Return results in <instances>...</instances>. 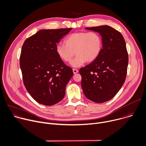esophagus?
<instances>
[{
    "label": "esophagus",
    "instance_id": "obj_1",
    "mask_svg": "<svg viewBox=\"0 0 146 146\" xmlns=\"http://www.w3.org/2000/svg\"><path fill=\"white\" fill-rule=\"evenodd\" d=\"M72 71H73V72H74V74H77L78 72V70H76V69H73Z\"/></svg>",
    "mask_w": 146,
    "mask_h": 146
}]
</instances>
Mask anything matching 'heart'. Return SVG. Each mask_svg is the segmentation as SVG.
<instances>
[{"instance_id":"heart-1","label":"heart","mask_w":146,"mask_h":146,"mask_svg":"<svg viewBox=\"0 0 146 146\" xmlns=\"http://www.w3.org/2000/svg\"><path fill=\"white\" fill-rule=\"evenodd\" d=\"M64 44L56 46V53L63 61L69 63L73 57H76L71 63L74 68L82 66L86 62L91 63L100 54L103 42L102 37L97 32H76L70 35Z\"/></svg>"}]
</instances>
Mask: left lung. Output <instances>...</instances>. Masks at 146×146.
<instances>
[{
	"label": "left lung",
	"instance_id": "obj_1",
	"mask_svg": "<svg viewBox=\"0 0 146 146\" xmlns=\"http://www.w3.org/2000/svg\"><path fill=\"white\" fill-rule=\"evenodd\" d=\"M86 29L98 32L103 46L97 59L80 69L82 88L87 98L102 103L113 98L125 82L128 64L126 44L122 35L109 26Z\"/></svg>",
	"mask_w": 146,
	"mask_h": 146
}]
</instances>
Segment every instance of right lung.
Returning a JSON list of instances; mask_svg holds the SVG:
<instances>
[{
    "label": "right lung",
    "instance_id": "1",
    "mask_svg": "<svg viewBox=\"0 0 146 146\" xmlns=\"http://www.w3.org/2000/svg\"><path fill=\"white\" fill-rule=\"evenodd\" d=\"M71 29H41L23 44L19 63L23 83L39 104L51 106L64 97L73 71L57 56L56 46Z\"/></svg>",
    "mask_w": 146,
    "mask_h": 146
}]
</instances>
